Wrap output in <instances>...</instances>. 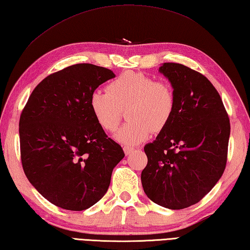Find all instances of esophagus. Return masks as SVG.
<instances>
[{"instance_id": "obj_1", "label": "esophagus", "mask_w": 250, "mask_h": 250, "mask_svg": "<svg viewBox=\"0 0 250 250\" xmlns=\"http://www.w3.org/2000/svg\"><path fill=\"white\" fill-rule=\"evenodd\" d=\"M124 151L125 153V155H130V154L134 151V148L131 147V146H125L124 147Z\"/></svg>"}]
</instances>
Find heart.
<instances>
[{
	"mask_svg": "<svg viewBox=\"0 0 250 250\" xmlns=\"http://www.w3.org/2000/svg\"><path fill=\"white\" fill-rule=\"evenodd\" d=\"M175 94L169 84L140 72H125L108 84L107 90L90 95L89 107L95 120L107 132H115L126 109L130 120L116 133L122 144L135 145L147 140L170 121L175 110Z\"/></svg>",
	"mask_w": 250,
	"mask_h": 250,
	"instance_id": "heart-1",
	"label": "heart"
}]
</instances>
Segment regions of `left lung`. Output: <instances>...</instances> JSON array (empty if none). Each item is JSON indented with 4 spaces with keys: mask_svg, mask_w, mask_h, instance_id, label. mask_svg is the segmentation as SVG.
<instances>
[{
    "mask_svg": "<svg viewBox=\"0 0 250 250\" xmlns=\"http://www.w3.org/2000/svg\"><path fill=\"white\" fill-rule=\"evenodd\" d=\"M175 110L156 140L144 146L143 190L158 206L180 210L196 204L222 177L230 125L220 94L206 76L179 63H163Z\"/></svg>",
    "mask_w": 250,
    "mask_h": 250,
    "instance_id": "8db88e82",
    "label": "left lung"
}]
</instances>
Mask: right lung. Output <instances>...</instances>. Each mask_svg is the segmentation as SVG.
I'll return each instance as SVG.
<instances>
[{
    "mask_svg": "<svg viewBox=\"0 0 250 250\" xmlns=\"http://www.w3.org/2000/svg\"><path fill=\"white\" fill-rule=\"evenodd\" d=\"M89 63L67 66L36 86L21 111L22 169L49 202L83 211L105 196L124 149L107 137L89 107L90 95L115 78Z\"/></svg>",
    "mask_w": 250,
    "mask_h": 250,
    "instance_id": "add662e5",
    "label": "right lung"
}]
</instances>
